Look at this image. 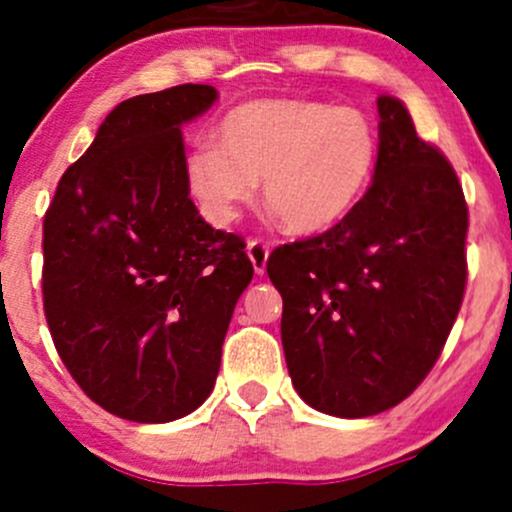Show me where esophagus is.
Instances as JSON below:
<instances>
[{
  "mask_svg": "<svg viewBox=\"0 0 512 512\" xmlns=\"http://www.w3.org/2000/svg\"><path fill=\"white\" fill-rule=\"evenodd\" d=\"M247 257H250L252 267H255L257 275H262L267 267V257H270V245L265 240H250L247 242Z\"/></svg>",
  "mask_w": 512,
  "mask_h": 512,
  "instance_id": "1",
  "label": "esophagus"
}]
</instances>
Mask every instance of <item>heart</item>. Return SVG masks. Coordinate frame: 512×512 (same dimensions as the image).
Instances as JSON below:
<instances>
[{"instance_id": "1", "label": "heart", "mask_w": 512, "mask_h": 512, "mask_svg": "<svg viewBox=\"0 0 512 512\" xmlns=\"http://www.w3.org/2000/svg\"><path fill=\"white\" fill-rule=\"evenodd\" d=\"M379 128L352 106L260 98L232 108L218 148H195L185 178L205 218L230 225L262 180L265 200L292 232H322L359 205L379 163Z\"/></svg>"}]
</instances>
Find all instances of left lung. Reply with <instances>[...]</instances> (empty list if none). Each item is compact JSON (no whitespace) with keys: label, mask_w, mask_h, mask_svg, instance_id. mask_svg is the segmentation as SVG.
Wrapping results in <instances>:
<instances>
[{"label":"left lung","mask_w":512,"mask_h":512,"mask_svg":"<svg viewBox=\"0 0 512 512\" xmlns=\"http://www.w3.org/2000/svg\"><path fill=\"white\" fill-rule=\"evenodd\" d=\"M379 163L359 205L322 235L277 247L282 347L312 409L364 418L401 404L443 352L468 280L458 175L381 96Z\"/></svg>","instance_id":"left-lung-1"}]
</instances>
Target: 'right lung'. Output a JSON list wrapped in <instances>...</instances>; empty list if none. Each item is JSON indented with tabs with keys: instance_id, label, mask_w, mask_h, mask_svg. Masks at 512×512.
Instances as JSON below:
<instances>
[{
	"instance_id": "obj_1",
	"label": "right lung",
	"mask_w": 512,
	"mask_h": 512,
	"mask_svg": "<svg viewBox=\"0 0 512 512\" xmlns=\"http://www.w3.org/2000/svg\"><path fill=\"white\" fill-rule=\"evenodd\" d=\"M215 98L183 84L118 103L44 215L56 352L91 401L128 421H175L208 399L255 272L245 240L210 227L188 195L180 126Z\"/></svg>"
}]
</instances>
